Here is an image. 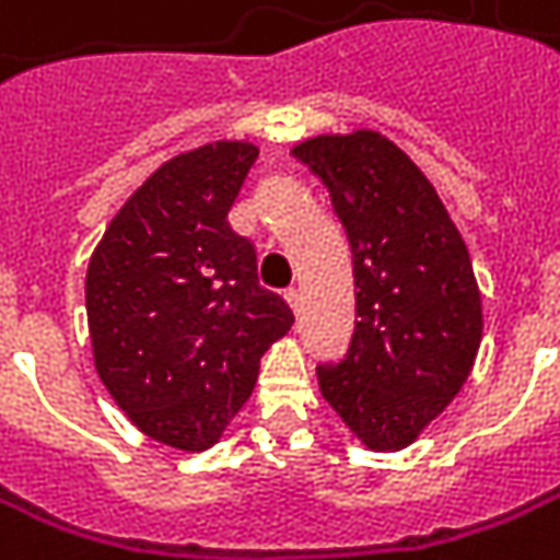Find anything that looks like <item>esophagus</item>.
<instances>
[{
    "label": "esophagus",
    "instance_id": "obj_1",
    "mask_svg": "<svg viewBox=\"0 0 560 560\" xmlns=\"http://www.w3.org/2000/svg\"><path fill=\"white\" fill-rule=\"evenodd\" d=\"M284 300L291 303V310H294V313H300V291H298V288H288V291H284Z\"/></svg>",
    "mask_w": 560,
    "mask_h": 560
}]
</instances>
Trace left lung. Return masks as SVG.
Masks as SVG:
<instances>
[{"label":"left lung","instance_id":"1","mask_svg":"<svg viewBox=\"0 0 560 560\" xmlns=\"http://www.w3.org/2000/svg\"><path fill=\"white\" fill-rule=\"evenodd\" d=\"M294 158L331 191L357 281V331L318 387L375 453L415 443L468 381L483 338L471 254L436 188L375 129L313 136Z\"/></svg>","mask_w":560,"mask_h":560}]
</instances>
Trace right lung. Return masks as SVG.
Instances as JSON below:
<instances>
[{
    "instance_id": "right-lung-1",
    "label": "right lung",
    "mask_w": 560,
    "mask_h": 560,
    "mask_svg": "<svg viewBox=\"0 0 560 560\" xmlns=\"http://www.w3.org/2000/svg\"><path fill=\"white\" fill-rule=\"evenodd\" d=\"M257 154L250 142L176 154L129 195L89 260L95 372L142 434L183 453L220 440L260 357L294 325L260 288L254 244L229 225Z\"/></svg>"
}]
</instances>
